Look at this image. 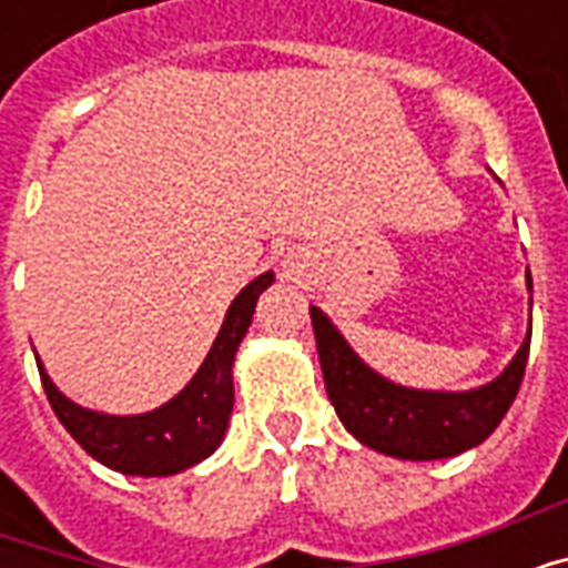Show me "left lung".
Listing matches in <instances>:
<instances>
[{"label": "left lung", "instance_id": "8db88e82", "mask_svg": "<svg viewBox=\"0 0 568 568\" xmlns=\"http://www.w3.org/2000/svg\"><path fill=\"white\" fill-rule=\"evenodd\" d=\"M526 285L532 288L529 271ZM322 377L346 432L365 447L395 459L426 463L471 450L493 435L524 383L529 337L496 381L468 393L407 389L368 368L320 307H310Z\"/></svg>", "mask_w": 568, "mask_h": 568}]
</instances>
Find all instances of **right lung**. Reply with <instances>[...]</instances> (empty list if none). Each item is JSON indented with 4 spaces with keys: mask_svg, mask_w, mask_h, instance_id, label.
I'll return each mask as SVG.
<instances>
[{
    "mask_svg": "<svg viewBox=\"0 0 568 568\" xmlns=\"http://www.w3.org/2000/svg\"><path fill=\"white\" fill-rule=\"evenodd\" d=\"M271 283L273 273H261L234 297L197 374L175 398L149 414L109 417L69 402L48 377L42 358L36 356L44 395L54 407L57 419L97 463L109 465L121 475L166 477L203 463L224 438V428L234 410L236 346L252 325L258 295Z\"/></svg>",
    "mask_w": 568,
    "mask_h": 568,
    "instance_id": "add662e5",
    "label": "right lung"
}]
</instances>
